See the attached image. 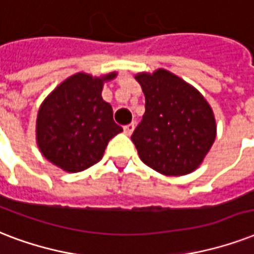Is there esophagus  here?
<instances>
[{
    "label": "esophagus",
    "instance_id": "esophagus-1",
    "mask_svg": "<svg viewBox=\"0 0 254 254\" xmlns=\"http://www.w3.org/2000/svg\"><path fill=\"white\" fill-rule=\"evenodd\" d=\"M133 128H135V123H129V125H127V126H125V127H123L126 135H131V133H132V131H133Z\"/></svg>",
    "mask_w": 254,
    "mask_h": 254
}]
</instances>
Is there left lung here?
<instances>
[{
	"mask_svg": "<svg viewBox=\"0 0 254 254\" xmlns=\"http://www.w3.org/2000/svg\"><path fill=\"white\" fill-rule=\"evenodd\" d=\"M135 79L145 96V113L131 136L141 162L167 176L190 174L215 141L211 106L193 86L164 68Z\"/></svg>",
	"mask_w": 254,
	"mask_h": 254,
	"instance_id": "obj_1",
	"label": "left lung"
}]
</instances>
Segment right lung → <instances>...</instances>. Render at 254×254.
<instances>
[{"label": "right lung", "instance_id": "right-lung-1", "mask_svg": "<svg viewBox=\"0 0 254 254\" xmlns=\"http://www.w3.org/2000/svg\"><path fill=\"white\" fill-rule=\"evenodd\" d=\"M78 72L43 100L37 117V144L45 158L66 172H80L102 159L110 139L123 131L102 98L106 80Z\"/></svg>", "mask_w": 254, "mask_h": 254}]
</instances>
